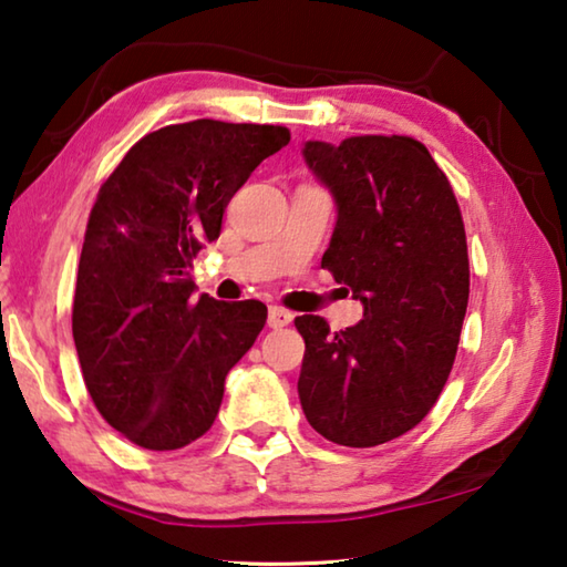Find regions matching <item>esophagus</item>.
<instances>
[{
  "instance_id": "obj_1",
  "label": "esophagus",
  "mask_w": 567,
  "mask_h": 567,
  "mask_svg": "<svg viewBox=\"0 0 567 567\" xmlns=\"http://www.w3.org/2000/svg\"><path fill=\"white\" fill-rule=\"evenodd\" d=\"M292 320H295V315L290 310H282V307H270V312H267V324H270L272 330L287 328Z\"/></svg>"
}]
</instances>
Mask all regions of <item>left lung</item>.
I'll list each match as a JSON object with an SVG mask.
<instances>
[{
	"instance_id": "8db88e82",
	"label": "left lung",
	"mask_w": 567,
	"mask_h": 567,
	"mask_svg": "<svg viewBox=\"0 0 567 567\" xmlns=\"http://www.w3.org/2000/svg\"><path fill=\"white\" fill-rule=\"evenodd\" d=\"M302 157L338 209L322 267L362 302V320L334 334L318 315L295 320L300 405L332 443L382 445L427 415L453 370L470 295L463 217L417 140H310Z\"/></svg>"
}]
</instances>
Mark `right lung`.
<instances>
[{
    "label": "right lung",
    "instance_id": "add662e5",
    "mask_svg": "<svg viewBox=\"0 0 567 567\" xmlns=\"http://www.w3.org/2000/svg\"><path fill=\"white\" fill-rule=\"evenodd\" d=\"M290 142L275 124L195 120L142 137L104 182L84 235L72 334L84 385L147 450L205 435L225 378L265 328L257 300L195 295L189 267L255 167Z\"/></svg>",
    "mask_w": 567,
    "mask_h": 567
}]
</instances>
